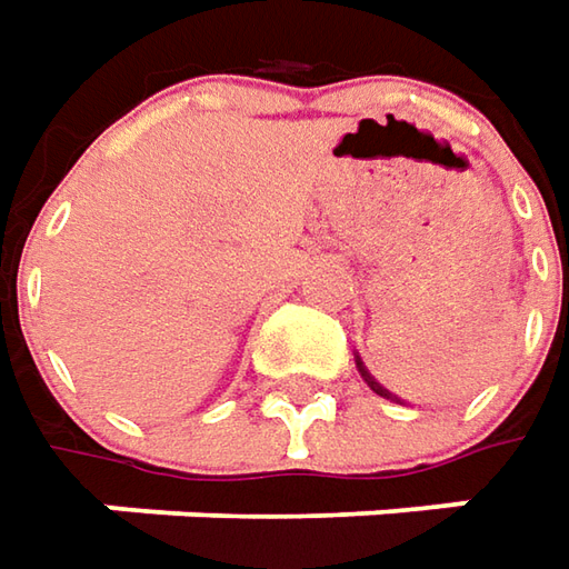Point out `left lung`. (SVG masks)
<instances>
[{"mask_svg": "<svg viewBox=\"0 0 569 569\" xmlns=\"http://www.w3.org/2000/svg\"><path fill=\"white\" fill-rule=\"evenodd\" d=\"M488 333V323L481 321H450L447 327H443L441 333H438V352L441 356H462V352H469V349H476V343H481V337ZM356 365H359V371H362L365 383L378 393V397H383V400H393V393L387 390V387H381V383L371 378V371L365 368L362 359H356Z\"/></svg>", "mask_w": 569, "mask_h": 569, "instance_id": "8db88e82", "label": "left lung"}]
</instances>
